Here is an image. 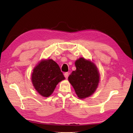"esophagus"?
<instances>
[{"label": "esophagus", "instance_id": "1", "mask_svg": "<svg viewBox=\"0 0 133 133\" xmlns=\"http://www.w3.org/2000/svg\"><path fill=\"white\" fill-rule=\"evenodd\" d=\"M69 75V73H68V72H66V73H64V77L66 78H68Z\"/></svg>", "mask_w": 133, "mask_h": 133}]
</instances>
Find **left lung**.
Returning a JSON list of instances; mask_svg holds the SVG:
<instances>
[{
	"mask_svg": "<svg viewBox=\"0 0 133 133\" xmlns=\"http://www.w3.org/2000/svg\"><path fill=\"white\" fill-rule=\"evenodd\" d=\"M75 65L76 70L69 76V81L78 98H86L97 87L100 79L98 71L93 63L82 57L76 60Z\"/></svg>",
	"mask_w": 133,
	"mask_h": 133,
	"instance_id": "1",
	"label": "left lung"
}]
</instances>
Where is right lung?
I'll list each match as a JSON object with an SVG mask.
<instances>
[{
	"mask_svg": "<svg viewBox=\"0 0 133 133\" xmlns=\"http://www.w3.org/2000/svg\"><path fill=\"white\" fill-rule=\"evenodd\" d=\"M60 67L51 59L42 60L33 69L31 82L40 95L49 97L58 83L64 80Z\"/></svg>",
	"mask_w": 133,
	"mask_h": 133,
	"instance_id": "obj_1",
	"label": "right lung"
}]
</instances>
